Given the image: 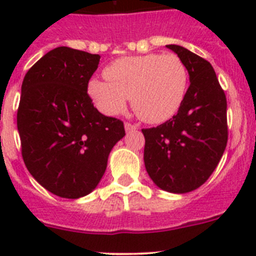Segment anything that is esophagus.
<instances>
[{"label":"esophagus","instance_id":"34e87169","mask_svg":"<svg viewBox=\"0 0 256 256\" xmlns=\"http://www.w3.org/2000/svg\"><path fill=\"white\" fill-rule=\"evenodd\" d=\"M124 128H126V132H133V130H138V126H134V124H130V123H126V124H124Z\"/></svg>","mask_w":256,"mask_h":256}]
</instances>
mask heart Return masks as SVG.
<instances>
[{
    "label": "heart",
    "mask_w": 256,
    "mask_h": 256,
    "mask_svg": "<svg viewBox=\"0 0 256 256\" xmlns=\"http://www.w3.org/2000/svg\"><path fill=\"white\" fill-rule=\"evenodd\" d=\"M92 79L88 91L101 112L116 115L130 98L134 112L148 123H162L178 112L188 87V73L176 54L118 58Z\"/></svg>",
    "instance_id": "heart-1"
}]
</instances>
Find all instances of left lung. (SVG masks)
<instances>
[{
    "instance_id": "left-lung-1",
    "label": "left lung",
    "mask_w": 256,
    "mask_h": 256,
    "mask_svg": "<svg viewBox=\"0 0 256 256\" xmlns=\"http://www.w3.org/2000/svg\"><path fill=\"white\" fill-rule=\"evenodd\" d=\"M184 62L190 87L178 112L142 130L144 160L159 188L186 194L204 184L227 146V100L212 64L178 44H166Z\"/></svg>"
}]
</instances>
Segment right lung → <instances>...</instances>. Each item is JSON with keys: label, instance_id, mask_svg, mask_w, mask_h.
Segmentation results:
<instances>
[{"label": "right lung", "instance_id": "add662e5", "mask_svg": "<svg viewBox=\"0 0 256 256\" xmlns=\"http://www.w3.org/2000/svg\"><path fill=\"white\" fill-rule=\"evenodd\" d=\"M100 58L58 47L22 80L16 118L22 160L40 186L60 198L94 191L108 154L126 136L123 122L101 114L87 94Z\"/></svg>", "mask_w": 256, "mask_h": 256}]
</instances>
